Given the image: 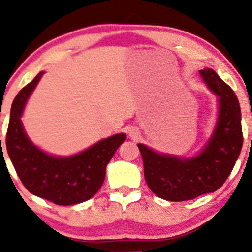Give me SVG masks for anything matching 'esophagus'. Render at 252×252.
Masks as SVG:
<instances>
[{
  "instance_id": "esophagus-1",
  "label": "esophagus",
  "mask_w": 252,
  "mask_h": 252,
  "mask_svg": "<svg viewBox=\"0 0 252 252\" xmlns=\"http://www.w3.org/2000/svg\"><path fill=\"white\" fill-rule=\"evenodd\" d=\"M128 134H129L130 137L134 138V140H136V138H137L138 136H140V132H138V130L136 129V128H130L128 130Z\"/></svg>"
}]
</instances>
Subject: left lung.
<instances>
[{"instance_id": "obj_1", "label": "left lung", "mask_w": 252, "mask_h": 252, "mask_svg": "<svg viewBox=\"0 0 252 252\" xmlns=\"http://www.w3.org/2000/svg\"><path fill=\"white\" fill-rule=\"evenodd\" d=\"M199 73L218 97L219 105L215 130L200 153L193 158H181L137 144L147 185L164 200H190L220 189L241 154L242 115L235 92L212 68H204Z\"/></svg>"}]
</instances>
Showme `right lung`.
<instances>
[{"label": "right lung", "instance_id": "1", "mask_svg": "<svg viewBox=\"0 0 252 252\" xmlns=\"http://www.w3.org/2000/svg\"><path fill=\"white\" fill-rule=\"evenodd\" d=\"M42 74L40 72L14 99L5 137L8 155L20 180L32 194L63 206L80 204L102 187L106 166L124 142L126 134L110 136L71 156L51 155L36 147L26 134L21 117Z\"/></svg>", "mask_w": 252, "mask_h": 252}]
</instances>
